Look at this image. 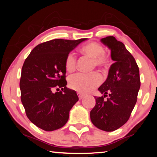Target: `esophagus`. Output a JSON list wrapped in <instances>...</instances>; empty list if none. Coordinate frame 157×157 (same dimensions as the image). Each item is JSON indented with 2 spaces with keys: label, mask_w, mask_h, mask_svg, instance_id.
I'll use <instances>...</instances> for the list:
<instances>
[{
  "label": "esophagus",
  "mask_w": 157,
  "mask_h": 157,
  "mask_svg": "<svg viewBox=\"0 0 157 157\" xmlns=\"http://www.w3.org/2000/svg\"><path fill=\"white\" fill-rule=\"evenodd\" d=\"M78 97H79V100H82V98L84 97V95L82 94V93H80V92H78Z\"/></svg>",
  "instance_id": "1"
}]
</instances>
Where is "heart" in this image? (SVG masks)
<instances>
[{"mask_svg":"<svg viewBox=\"0 0 157 157\" xmlns=\"http://www.w3.org/2000/svg\"><path fill=\"white\" fill-rule=\"evenodd\" d=\"M80 52L88 55L93 59L95 66L104 67L108 63V59L105 54V49L102 45L96 42H91L80 49ZM64 66L68 72H72L76 66V57L73 53H69L65 58ZM102 81V78L98 73L82 74L78 73L71 75L68 79V84L71 89L82 93H87L92 91L98 86Z\"/></svg>","mask_w":157,"mask_h":157,"instance_id":"obj_1","label":"heart"}]
</instances>
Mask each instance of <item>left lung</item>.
Instances as JSON below:
<instances>
[{
	"instance_id": "left-lung-1",
	"label": "left lung",
	"mask_w": 157,
	"mask_h": 157,
	"mask_svg": "<svg viewBox=\"0 0 157 157\" xmlns=\"http://www.w3.org/2000/svg\"><path fill=\"white\" fill-rule=\"evenodd\" d=\"M111 50L114 63L107 78L98 88L102 97H95V107L90 112L92 123L101 130L113 132L127 123L137 101L140 81L139 68L124 45L114 36L100 39ZM108 94L107 100L104 98Z\"/></svg>"
}]
</instances>
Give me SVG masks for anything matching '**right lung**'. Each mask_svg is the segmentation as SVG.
I'll return each mask as SVG.
<instances>
[{
	"mask_svg": "<svg viewBox=\"0 0 157 157\" xmlns=\"http://www.w3.org/2000/svg\"><path fill=\"white\" fill-rule=\"evenodd\" d=\"M78 40L52 39L39 44L26 58L21 71V100L26 115L36 127L47 132L62 127L79 98L66 87L64 61L78 45ZM56 88L62 91L54 94Z\"/></svg>",
	"mask_w": 157,
	"mask_h": 157,
	"instance_id": "add662e5",
	"label": "right lung"
}]
</instances>
